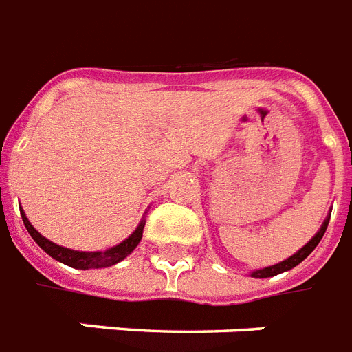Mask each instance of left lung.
Returning <instances> with one entry per match:
<instances>
[{
	"label": "left lung",
	"mask_w": 352,
	"mask_h": 352,
	"mask_svg": "<svg viewBox=\"0 0 352 352\" xmlns=\"http://www.w3.org/2000/svg\"><path fill=\"white\" fill-rule=\"evenodd\" d=\"M329 220H331V212H329L327 218L323 220V223H322V227H320L318 232H316V234H314L313 238H311V240H309L307 243L302 247V249H300V251L294 252L292 256H289L287 260L280 261V263L263 267V269H256V271L251 272V276L252 278H271V276H276V274H282V272L294 269L298 263H302V261L305 260V258H307V256L314 251V249H316V245L320 243V240L323 238V234H325V230H327Z\"/></svg>",
	"instance_id": "8db88e82"
}]
</instances>
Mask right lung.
Listing matches in <instances>:
<instances>
[{
    "label": "right lung",
    "mask_w": 352,
    "mask_h": 352,
    "mask_svg": "<svg viewBox=\"0 0 352 352\" xmlns=\"http://www.w3.org/2000/svg\"><path fill=\"white\" fill-rule=\"evenodd\" d=\"M21 212V218H23V223L29 230V234L32 236V240L38 243L41 249L49 256H52L54 260L61 261L65 265L74 267V269H81V271H87V269H103V267L116 265L118 261L125 260L129 254H131L134 249L138 247V243L142 241L143 236V227H145V220L140 221V225L136 227V230L132 232L129 238L118 243V245L107 249V251H72V249H67V247H61L54 241L47 240L45 236H41L38 230L34 229L32 223L29 221L27 214L23 212V209H19Z\"/></svg>",
    "instance_id": "add662e5"
}]
</instances>
